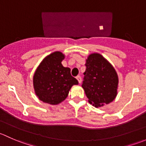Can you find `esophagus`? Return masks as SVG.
Instances as JSON below:
<instances>
[{
	"mask_svg": "<svg viewBox=\"0 0 146 146\" xmlns=\"http://www.w3.org/2000/svg\"><path fill=\"white\" fill-rule=\"evenodd\" d=\"M76 79H77L79 83H80V84L81 83V77H80V76H78L77 77H76Z\"/></svg>",
	"mask_w": 146,
	"mask_h": 146,
	"instance_id": "obj_1",
	"label": "esophagus"
}]
</instances>
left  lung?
<instances>
[{"label": "left lung", "mask_w": 146, "mask_h": 146, "mask_svg": "<svg viewBox=\"0 0 146 146\" xmlns=\"http://www.w3.org/2000/svg\"><path fill=\"white\" fill-rule=\"evenodd\" d=\"M82 87L88 102L95 107L108 104L117 95L118 75L112 65L98 53H93L86 59Z\"/></svg>", "instance_id": "left-lung-1"}]
</instances>
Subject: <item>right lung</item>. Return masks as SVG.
<instances>
[{
  "label": "right lung",
  "instance_id": "right-lung-1",
  "mask_svg": "<svg viewBox=\"0 0 146 146\" xmlns=\"http://www.w3.org/2000/svg\"><path fill=\"white\" fill-rule=\"evenodd\" d=\"M65 55L55 51L46 56L33 76V86L36 97L43 102L56 105L68 95L72 86L78 82L70 74V69L64 67Z\"/></svg>",
  "mask_w": 146,
  "mask_h": 146
}]
</instances>
